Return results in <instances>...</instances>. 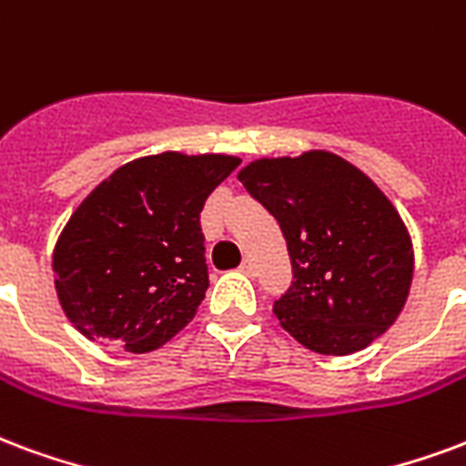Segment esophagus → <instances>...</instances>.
<instances>
[{
    "mask_svg": "<svg viewBox=\"0 0 466 466\" xmlns=\"http://www.w3.org/2000/svg\"><path fill=\"white\" fill-rule=\"evenodd\" d=\"M239 268H242V274H247V277H257V264L251 259H244Z\"/></svg>",
    "mask_w": 466,
    "mask_h": 466,
    "instance_id": "1",
    "label": "esophagus"
}]
</instances>
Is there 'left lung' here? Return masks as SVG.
I'll use <instances>...</instances> for the list:
<instances>
[{
  "instance_id": "8db88e82",
  "label": "left lung",
  "mask_w": 466,
  "mask_h": 466,
  "mask_svg": "<svg viewBox=\"0 0 466 466\" xmlns=\"http://www.w3.org/2000/svg\"><path fill=\"white\" fill-rule=\"evenodd\" d=\"M277 217L294 281L281 329L320 356H350L398 320L415 274L412 237L388 195L329 150L259 157L237 172Z\"/></svg>"
}]
</instances>
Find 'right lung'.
<instances>
[{"label": "right lung", "mask_w": 466, "mask_h": 466, "mask_svg": "<svg viewBox=\"0 0 466 466\" xmlns=\"http://www.w3.org/2000/svg\"><path fill=\"white\" fill-rule=\"evenodd\" d=\"M239 163L167 150L120 165L86 195L51 254L58 303L78 333L147 353L195 319L209 286L199 212Z\"/></svg>", "instance_id": "right-lung-1"}]
</instances>
